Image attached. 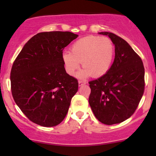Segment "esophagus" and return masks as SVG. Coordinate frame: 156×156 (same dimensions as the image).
Listing matches in <instances>:
<instances>
[{
	"label": "esophagus",
	"instance_id": "obj_1",
	"mask_svg": "<svg viewBox=\"0 0 156 156\" xmlns=\"http://www.w3.org/2000/svg\"><path fill=\"white\" fill-rule=\"evenodd\" d=\"M86 84V82H84V81H79V86L81 87L82 86V85H84Z\"/></svg>",
	"mask_w": 156,
	"mask_h": 156
}]
</instances>
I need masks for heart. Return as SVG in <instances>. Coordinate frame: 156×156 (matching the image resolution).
I'll list each match as a JSON object with an SVG mask.
<instances>
[{
  "label": "heart",
  "mask_w": 156,
  "mask_h": 156,
  "mask_svg": "<svg viewBox=\"0 0 156 156\" xmlns=\"http://www.w3.org/2000/svg\"><path fill=\"white\" fill-rule=\"evenodd\" d=\"M71 51H65L62 54L66 71L69 75L75 74L82 62L84 69L78 76L100 77L110 69L114 56V45L106 37L89 35L74 42Z\"/></svg>",
  "instance_id": "heart-1"
}]
</instances>
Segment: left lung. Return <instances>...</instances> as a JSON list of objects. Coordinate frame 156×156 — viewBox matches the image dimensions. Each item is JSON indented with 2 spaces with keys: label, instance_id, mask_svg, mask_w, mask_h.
Here are the masks:
<instances>
[{
  "label": "left lung",
  "instance_id": "obj_1",
  "mask_svg": "<svg viewBox=\"0 0 156 156\" xmlns=\"http://www.w3.org/2000/svg\"><path fill=\"white\" fill-rule=\"evenodd\" d=\"M99 34L111 38L115 58L107 73L89 82V103L100 122L112 125L135 112L144 92L145 69L141 58L126 40L108 32Z\"/></svg>",
  "mask_w": 156,
  "mask_h": 156
}]
</instances>
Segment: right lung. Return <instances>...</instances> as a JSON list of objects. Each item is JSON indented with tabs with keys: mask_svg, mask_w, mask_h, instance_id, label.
I'll use <instances>...</instances> for the list:
<instances>
[{
	"mask_svg": "<svg viewBox=\"0 0 156 156\" xmlns=\"http://www.w3.org/2000/svg\"><path fill=\"white\" fill-rule=\"evenodd\" d=\"M77 37L67 31L37 33L27 41L12 64V97L36 124L55 126L67 114L79 84L66 72L62 53Z\"/></svg>",
	"mask_w": 156,
	"mask_h": 156,
	"instance_id": "obj_1",
	"label": "right lung"
}]
</instances>
